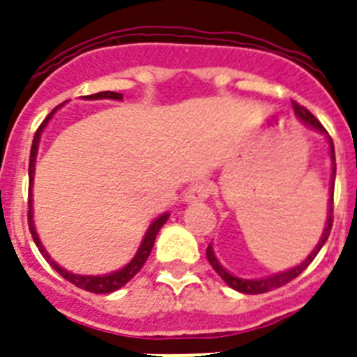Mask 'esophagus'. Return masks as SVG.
<instances>
[{
  "instance_id": "esophagus-1",
  "label": "esophagus",
  "mask_w": 357,
  "mask_h": 357,
  "mask_svg": "<svg viewBox=\"0 0 357 357\" xmlns=\"http://www.w3.org/2000/svg\"><path fill=\"white\" fill-rule=\"evenodd\" d=\"M210 185L206 181H199L194 183V185L186 190L185 201L186 202H199V201H206L210 197Z\"/></svg>"
}]
</instances>
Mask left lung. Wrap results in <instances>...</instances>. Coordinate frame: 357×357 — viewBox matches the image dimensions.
Here are the masks:
<instances>
[{
	"mask_svg": "<svg viewBox=\"0 0 357 357\" xmlns=\"http://www.w3.org/2000/svg\"><path fill=\"white\" fill-rule=\"evenodd\" d=\"M294 110L301 123H304L306 126L313 128V130H317V131H320L322 135H326L327 142H329L331 162H333V178H331V188H329L331 197H329V206H327L329 210H327L326 229H324L322 236H320V242L317 243V247L311 250V255L307 256V258L304 259L301 265H295V266H291V268H288V271L278 272V274H272V275H266V278H261V279H242V278H236V275H233L231 272H227L226 268H224V266L218 263L217 256H215V252H213V247H211V243H210L206 249L208 261H210V265L213 266L215 272H217V274L224 279V282H226L227 287H231L233 290L240 291V294H250V295L265 294V291H271V290H274V288H279V287H282V284H287V282H290L291 279L297 278L298 274H303L307 266H310V263L314 259V256L319 255V250L322 249L324 243L327 242V238H329V234H331V227H333V192H335V176H336L335 146H333V140H331V137L327 135L326 128H324L322 124L317 121V117H314L310 110H306L304 107H301L298 102H294Z\"/></svg>",
	"mask_w": 357,
	"mask_h": 357,
	"instance_id": "1",
	"label": "left lung"
}]
</instances>
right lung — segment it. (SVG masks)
<instances>
[{
    "label": "right lung",
    "instance_id": "1",
    "mask_svg": "<svg viewBox=\"0 0 357 357\" xmlns=\"http://www.w3.org/2000/svg\"><path fill=\"white\" fill-rule=\"evenodd\" d=\"M82 99H89V101H96V99H115V101H121L123 99V94H119V92H98V94H92V96H83ZM60 107L54 108L46 119H44V123L38 126V130L35 131V137H33V142H31V151H30V165H28V176H30V190H28V226H30V233L33 236V242L35 245L38 247L40 250V255L46 258V261L53 266L54 271L59 272L63 279H67L69 282L76 284L78 288L86 291H92V294H110V291L119 290V288H123L130 279L135 278V274L140 271L146 263V259L149 258L151 255V249L155 245V240H156V234L158 231L162 229L163 224L167 222V218H169V213H163L160 215L156 220L151 222V226L147 227L146 234H144V240L140 243L139 250H137V255L133 256L130 263L126 266H123L121 271H115L112 274H105V275H82V274H75V272H69L66 271L63 266H60L59 263L53 261L51 256L47 255L44 245L40 243V238H38L37 229H35V224H33V199H31V186H33V174H35V160H37V151H38V142H40V135H43L44 128L47 126V123L51 121V117L54 115V112L59 110Z\"/></svg>",
    "mask_w": 357,
    "mask_h": 357
}]
</instances>
